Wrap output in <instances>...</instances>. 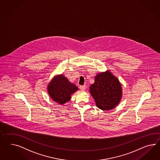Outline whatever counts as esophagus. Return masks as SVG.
Here are the masks:
<instances>
[{
    "instance_id": "esophagus-1",
    "label": "esophagus",
    "mask_w": 160,
    "mask_h": 160,
    "mask_svg": "<svg viewBox=\"0 0 160 160\" xmlns=\"http://www.w3.org/2000/svg\"><path fill=\"white\" fill-rule=\"evenodd\" d=\"M80 88L82 91H84L86 88V85H83V86H80Z\"/></svg>"
}]
</instances>
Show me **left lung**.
I'll return each instance as SVG.
<instances>
[{"label": "left lung", "mask_w": 160, "mask_h": 160, "mask_svg": "<svg viewBox=\"0 0 160 160\" xmlns=\"http://www.w3.org/2000/svg\"><path fill=\"white\" fill-rule=\"evenodd\" d=\"M89 92L95 100L96 106L103 111L115 108L122 97V84L109 70L95 76V82L90 87Z\"/></svg>", "instance_id": "left-lung-1"}]
</instances>
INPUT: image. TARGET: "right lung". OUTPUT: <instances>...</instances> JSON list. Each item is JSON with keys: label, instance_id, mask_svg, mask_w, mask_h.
<instances>
[{"label": "right lung", "instance_id": "1", "mask_svg": "<svg viewBox=\"0 0 160 160\" xmlns=\"http://www.w3.org/2000/svg\"><path fill=\"white\" fill-rule=\"evenodd\" d=\"M78 90V87L70 82L63 74L54 76L47 87L49 97L53 101L60 105H63L70 101L71 95Z\"/></svg>", "mask_w": 160, "mask_h": 160}]
</instances>
